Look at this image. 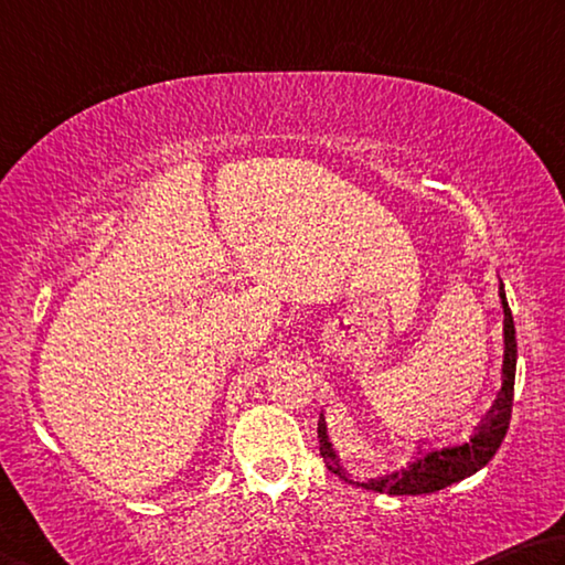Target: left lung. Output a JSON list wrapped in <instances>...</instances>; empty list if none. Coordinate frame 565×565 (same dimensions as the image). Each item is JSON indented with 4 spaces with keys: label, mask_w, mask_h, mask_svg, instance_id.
<instances>
[{
    "label": "left lung",
    "mask_w": 565,
    "mask_h": 565,
    "mask_svg": "<svg viewBox=\"0 0 565 565\" xmlns=\"http://www.w3.org/2000/svg\"><path fill=\"white\" fill-rule=\"evenodd\" d=\"M499 295L503 305V384L497 407L491 409L487 422H483L467 441L444 444V447L427 449L417 454L409 463H404V467L362 479L354 477L348 463L340 457V451L334 449L328 431V422H324L320 414V454L332 473H338L342 481L354 483V487H362L367 491L390 493V497H419V493H434L471 477V473L481 471L493 457H497V451L501 449V444L509 434L513 407V380H516V328H513V315L507 302L503 285L499 288Z\"/></svg>",
    "instance_id": "left-lung-1"
}]
</instances>
